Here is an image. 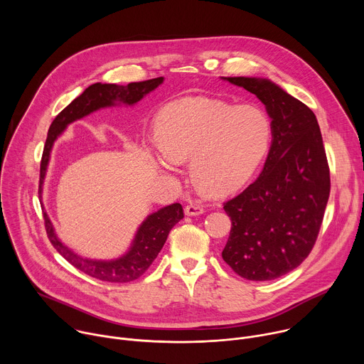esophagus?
I'll use <instances>...</instances> for the list:
<instances>
[{"label":"esophagus","mask_w":364,"mask_h":364,"mask_svg":"<svg viewBox=\"0 0 364 364\" xmlns=\"http://www.w3.org/2000/svg\"><path fill=\"white\" fill-rule=\"evenodd\" d=\"M184 213L187 216H198L204 213V205L201 204H196V203H190L184 207Z\"/></svg>","instance_id":"esophagus-1"}]
</instances>
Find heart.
Returning <instances> with one entry per match:
<instances>
[{
  "label": "heart",
  "mask_w": 364,
  "mask_h": 364,
  "mask_svg": "<svg viewBox=\"0 0 364 364\" xmlns=\"http://www.w3.org/2000/svg\"><path fill=\"white\" fill-rule=\"evenodd\" d=\"M155 138L164 170L174 171L190 160L196 186L220 196L242 186L261 164L271 141V122L252 105L186 97L160 111Z\"/></svg>",
  "instance_id": "heart-1"
}]
</instances>
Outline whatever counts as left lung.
I'll use <instances>...</instances> for the list:
<instances>
[{
    "label": "left lung",
    "instance_id": "left-lung-1",
    "mask_svg": "<svg viewBox=\"0 0 364 364\" xmlns=\"http://www.w3.org/2000/svg\"><path fill=\"white\" fill-rule=\"evenodd\" d=\"M256 95L272 119L264 170L223 203L232 229L223 261L242 278L271 281L313 250L330 197V168L321 131L305 103L267 79L225 77Z\"/></svg>",
    "mask_w": 364,
    "mask_h": 364
}]
</instances>
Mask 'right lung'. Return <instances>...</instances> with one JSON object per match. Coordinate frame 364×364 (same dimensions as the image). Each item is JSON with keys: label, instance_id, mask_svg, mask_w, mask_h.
I'll return each instance as SVG.
<instances>
[{"label": "right lung", "instance_id": "obj_1", "mask_svg": "<svg viewBox=\"0 0 364 364\" xmlns=\"http://www.w3.org/2000/svg\"><path fill=\"white\" fill-rule=\"evenodd\" d=\"M163 80L164 77H155L144 82H132L125 86L114 83H93L87 89H85V92L80 96L72 100L55 118V121L51 122L48 128L40 163L38 194H41V184L46 176L51 146H53L56 138L63 132V129L70 122L80 119L99 108L112 107L115 105V102L134 105V103L141 100L146 93L161 85ZM183 218L184 212L180 203H174L171 205L164 207V209H160L159 212L152 213L139 226L128 253L119 259H115V261H92V259H85L73 253L58 239L53 225H51L50 219L47 218V213H44V228L51 245H53L55 249L76 269L100 281L122 284L138 279L141 275L145 274V271L154 262V259L157 257V255L163 249L170 230Z\"/></svg>", "mask_w": 364, "mask_h": 364}]
</instances>
